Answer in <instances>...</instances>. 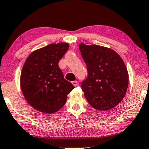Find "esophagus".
Instances as JSON below:
<instances>
[{
  "label": "esophagus",
  "mask_w": 149,
  "mask_h": 149,
  "mask_svg": "<svg viewBox=\"0 0 149 149\" xmlns=\"http://www.w3.org/2000/svg\"><path fill=\"white\" fill-rule=\"evenodd\" d=\"M72 84H73L74 86H76L77 85H78V82H77V81H76V80L73 81V82H72Z\"/></svg>",
  "instance_id": "esophagus-1"
}]
</instances>
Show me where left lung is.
Instances as JSON below:
<instances>
[{"label": "left lung", "mask_w": 149, "mask_h": 149, "mask_svg": "<svg viewBox=\"0 0 149 149\" xmlns=\"http://www.w3.org/2000/svg\"><path fill=\"white\" fill-rule=\"evenodd\" d=\"M79 49L88 71L81 86L88 104L102 111L114 108L127 90L129 74L124 61L109 47L82 43Z\"/></svg>", "instance_id": "8db88e82"}]
</instances>
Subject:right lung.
I'll return each mask as SVG.
<instances>
[{
	"label": "right lung",
	"instance_id": "add662e5",
	"mask_svg": "<svg viewBox=\"0 0 149 149\" xmlns=\"http://www.w3.org/2000/svg\"><path fill=\"white\" fill-rule=\"evenodd\" d=\"M69 43H51L31 52L20 75L25 100L35 110L53 114L64 106L67 95L74 88L65 80L58 62L69 49Z\"/></svg>",
	"mask_w": 149,
	"mask_h": 149
}]
</instances>
